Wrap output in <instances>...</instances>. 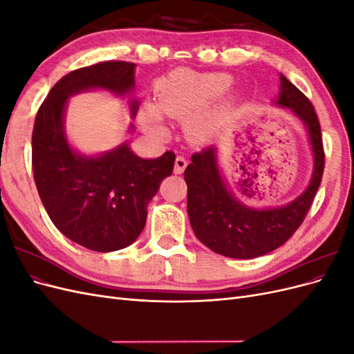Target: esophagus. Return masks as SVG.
<instances>
[{"label":"esophagus","mask_w":354,"mask_h":354,"mask_svg":"<svg viewBox=\"0 0 354 354\" xmlns=\"http://www.w3.org/2000/svg\"><path fill=\"white\" fill-rule=\"evenodd\" d=\"M187 167V159L185 156H177L176 158V164H174V173L181 174Z\"/></svg>","instance_id":"obj_1"}]
</instances>
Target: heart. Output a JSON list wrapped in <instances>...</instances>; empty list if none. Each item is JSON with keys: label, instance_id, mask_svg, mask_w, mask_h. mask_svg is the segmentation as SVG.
Here are the masks:
<instances>
[{"label": "heart", "instance_id": "obj_1", "mask_svg": "<svg viewBox=\"0 0 354 354\" xmlns=\"http://www.w3.org/2000/svg\"><path fill=\"white\" fill-rule=\"evenodd\" d=\"M233 78L223 72L199 73L187 69L176 71L159 82L156 90V108L145 106L143 122L155 133H164V113L171 118L189 116L205 109L208 104L218 99L227 91ZM238 102V94L232 93L220 100L212 108L203 111L192 118L189 122V133L196 142H207L226 122L227 116L233 112ZM160 112L158 113L157 111Z\"/></svg>", "mask_w": 354, "mask_h": 354}]
</instances>
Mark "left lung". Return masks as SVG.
<instances>
[{
  "mask_svg": "<svg viewBox=\"0 0 354 354\" xmlns=\"http://www.w3.org/2000/svg\"><path fill=\"white\" fill-rule=\"evenodd\" d=\"M274 103L291 111L307 128L313 152V173L301 195L276 208L245 205L224 181L217 147L212 146L192 155V162L185 171L192 229L211 251L230 259H255L283 245L301 226L322 181L325 152L313 104L282 73L279 95Z\"/></svg>",
  "mask_w": 354,
  "mask_h": 354,
  "instance_id": "1",
  "label": "left lung"
}]
</instances>
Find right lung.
<instances>
[{
    "instance_id": "right-lung-1",
    "label": "right lung",
    "mask_w": 354,
    "mask_h": 354,
    "mask_svg": "<svg viewBox=\"0 0 354 354\" xmlns=\"http://www.w3.org/2000/svg\"><path fill=\"white\" fill-rule=\"evenodd\" d=\"M134 69L130 62H102L72 71L50 90L35 118L32 168L42 205L66 238L91 251L131 245L146 224L147 203L174 168L173 152L143 159L125 142L88 156L68 140L65 112L71 95L90 90L125 95L134 90ZM130 111L134 118L137 100H130Z\"/></svg>"
}]
</instances>
